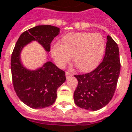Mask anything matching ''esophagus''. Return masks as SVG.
Returning <instances> with one entry per match:
<instances>
[{
  "instance_id": "esophagus-1",
  "label": "esophagus",
  "mask_w": 132,
  "mask_h": 132,
  "mask_svg": "<svg viewBox=\"0 0 132 132\" xmlns=\"http://www.w3.org/2000/svg\"><path fill=\"white\" fill-rule=\"evenodd\" d=\"M73 76V74L71 73H69V72H66V78H69Z\"/></svg>"
}]
</instances>
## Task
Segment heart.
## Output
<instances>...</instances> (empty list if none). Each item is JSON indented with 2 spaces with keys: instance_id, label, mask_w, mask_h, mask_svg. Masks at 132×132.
I'll return each mask as SVG.
<instances>
[{
  "instance_id": "1",
  "label": "heart",
  "mask_w": 132,
  "mask_h": 132,
  "mask_svg": "<svg viewBox=\"0 0 132 132\" xmlns=\"http://www.w3.org/2000/svg\"><path fill=\"white\" fill-rule=\"evenodd\" d=\"M61 42L54 44L51 54L60 67L65 66L73 57L78 71L90 72L97 67L104 56L105 40L99 33L73 32L67 34Z\"/></svg>"
}]
</instances>
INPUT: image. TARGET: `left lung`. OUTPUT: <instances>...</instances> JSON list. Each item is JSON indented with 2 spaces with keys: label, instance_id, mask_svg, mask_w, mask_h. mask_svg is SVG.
Returning <instances> with one entry per match:
<instances>
[{
  "label": "left lung",
  "instance_id": "1",
  "mask_svg": "<svg viewBox=\"0 0 132 132\" xmlns=\"http://www.w3.org/2000/svg\"><path fill=\"white\" fill-rule=\"evenodd\" d=\"M102 62L89 73L75 75L78 80L74 91L75 104L88 110L96 111L110 102L120 73L119 47L110 35L107 37Z\"/></svg>",
  "mask_w": 132,
  "mask_h": 132
}]
</instances>
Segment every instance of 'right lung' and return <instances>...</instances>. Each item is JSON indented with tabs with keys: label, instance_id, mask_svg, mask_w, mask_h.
I'll return each instance as SVG.
<instances>
[{
	"label": "right lung",
	"instance_id": "right-lung-1",
	"mask_svg": "<svg viewBox=\"0 0 132 132\" xmlns=\"http://www.w3.org/2000/svg\"><path fill=\"white\" fill-rule=\"evenodd\" d=\"M59 32L57 27L38 25L24 32L16 42L11 56L13 87L20 100L30 108L40 109L53 105L58 88L66 78L65 72L50 61L35 70L26 68L22 62V51L32 42H37L49 52L50 44Z\"/></svg>",
	"mask_w": 132,
	"mask_h": 132
}]
</instances>
